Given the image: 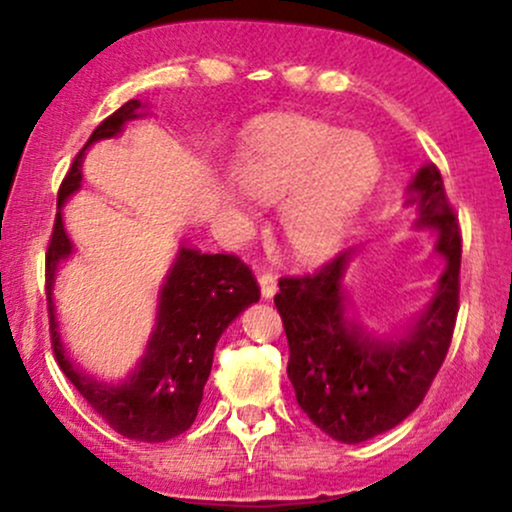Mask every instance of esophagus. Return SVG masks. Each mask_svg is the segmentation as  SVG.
<instances>
[{"instance_id":"obj_1","label":"esophagus","mask_w":512,"mask_h":512,"mask_svg":"<svg viewBox=\"0 0 512 512\" xmlns=\"http://www.w3.org/2000/svg\"><path fill=\"white\" fill-rule=\"evenodd\" d=\"M260 289H262V298H272L276 293V276L272 272H262L260 274Z\"/></svg>"}]
</instances>
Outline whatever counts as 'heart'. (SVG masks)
<instances>
[{"instance_id":"obj_1","label":"heart","mask_w":512,"mask_h":512,"mask_svg":"<svg viewBox=\"0 0 512 512\" xmlns=\"http://www.w3.org/2000/svg\"><path fill=\"white\" fill-rule=\"evenodd\" d=\"M378 175L373 139L303 115L269 117L233 163L248 197L267 204L286 197L281 233L301 260H322L339 248Z\"/></svg>"}]
</instances>
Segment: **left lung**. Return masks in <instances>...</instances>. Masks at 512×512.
<instances>
[{
	"label": "left lung",
	"instance_id": "8db88e82",
	"mask_svg": "<svg viewBox=\"0 0 512 512\" xmlns=\"http://www.w3.org/2000/svg\"><path fill=\"white\" fill-rule=\"evenodd\" d=\"M416 228H433L445 260L433 301L399 337H375L349 315L342 279L356 250H342L315 274L281 276L274 305L289 339V380L308 419L339 443L390 431L424 402L448 356L460 310V221L436 163L409 185Z\"/></svg>",
	"mask_w": 512,
	"mask_h": 512
}]
</instances>
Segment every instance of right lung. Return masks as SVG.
Returning <instances> with one entry per match:
<instances>
[{
  "mask_svg": "<svg viewBox=\"0 0 512 512\" xmlns=\"http://www.w3.org/2000/svg\"><path fill=\"white\" fill-rule=\"evenodd\" d=\"M139 108V101H127L117 108L93 129L84 149L98 139L120 134L129 120L142 117ZM84 149L74 158L57 192V216L45 252L52 351L69 383L113 431L129 440L163 443L185 433L197 419L216 342L250 303L260 301V286L252 269L236 255H202L195 248H180L158 291L154 334L132 373L122 380L105 383L76 368L57 332L52 281L57 264L72 255V240L62 223V204L81 185Z\"/></svg>",
  "mask_w": 512,
  "mask_h": 512,
  "instance_id": "right-lung-1",
  "label": "right lung"
}]
</instances>
